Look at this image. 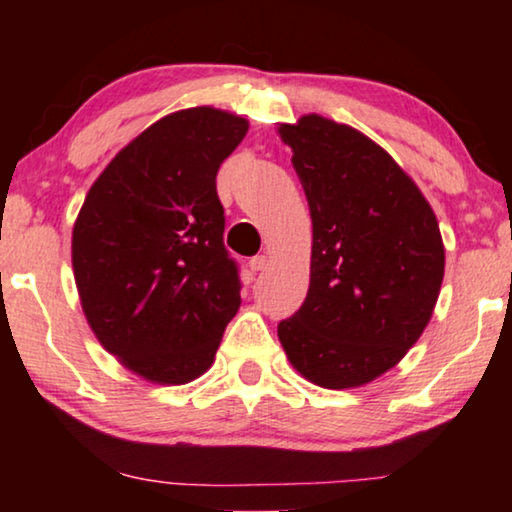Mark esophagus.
Instances as JSON below:
<instances>
[{
    "instance_id": "1",
    "label": "esophagus",
    "mask_w": 512,
    "mask_h": 512,
    "mask_svg": "<svg viewBox=\"0 0 512 512\" xmlns=\"http://www.w3.org/2000/svg\"><path fill=\"white\" fill-rule=\"evenodd\" d=\"M265 265H268V256H254L249 261V270L251 272H261V270H265Z\"/></svg>"
}]
</instances>
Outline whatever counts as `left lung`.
Masks as SVG:
<instances>
[{
  "mask_svg": "<svg viewBox=\"0 0 512 512\" xmlns=\"http://www.w3.org/2000/svg\"><path fill=\"white\" fill-rule=\"evenodd\" d=\"M312 216L310 289L277 326L291 366L324 389L373 382L429 326L445 247L429 200L363 132L319 114L277 128Z\"/></svg>",
  "mask_w": 512,
  "mask_h": 512,
  "instance_id": "8db88e82",
  "label": "left lung"
}]
</instances>
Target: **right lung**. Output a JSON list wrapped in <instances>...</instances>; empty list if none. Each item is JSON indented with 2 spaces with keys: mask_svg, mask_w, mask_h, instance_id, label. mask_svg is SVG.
<instances>
[{
  "mask_svg": "<svg viewBox=\"0 0 512 512\" xmlns=\"http://www.w3.org/2000/svg\"><path fill=\"white\" fill-rule=\"evenodd\" d=\"M247 130V118L214 107L163 116L104 167L74 221L72 268L88 326L153 384L207 373L240 310L216 172Z\"/></svg>",
  "mask_w": 512,
  "mask_h": 512,
  "instance_id": "obj_1",
  "label": "right lung"
}]
</instances>
